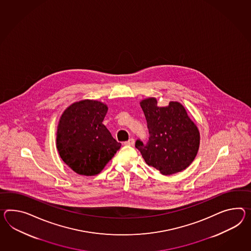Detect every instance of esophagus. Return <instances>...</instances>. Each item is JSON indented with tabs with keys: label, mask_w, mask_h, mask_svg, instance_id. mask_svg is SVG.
I'll return each mask as SVG.
<instances>
[{
	"label": "esophagus",
	"mask_w": 251,
	"mask_h": 251,
	"mask_svg": "<svg viewBox=\"0 0 251 251\" xmlns=\"http://www.w3.org/2000/svg\"><path fill=\"white\" fill-rule=\"evenodd\" d=\"M134 143L135 141L133 138H130L128 141H125V142H124V144H125V145H127V146H133V145H134Z\"/></svg>",
	"instance_id": "34e87169"
}]
</instances>
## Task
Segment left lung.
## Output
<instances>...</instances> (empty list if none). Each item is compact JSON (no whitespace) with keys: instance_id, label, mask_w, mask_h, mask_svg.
Returning <instances> with one entry per match:
<instances>
[{"instance_id":"8db88e82","label":"left lung","mask_w":251,"mask_h":251,"mask_svg":"<svg viewBox=\"0 0 251 251\" xmlns=\"http://www.w3.org/2000/svg\"><path fill=\"white\" fill-rule=\"evenodd\" d=\"M141 107L150 136L146 144L137 140L135 147L148 165L162 175L188 168L200 148V131L183 105L171 101L167 107H158L156 99L148 98L141 100Z\"/></svg>"}]
</instances>
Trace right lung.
<instances>
[{"mask_svg":"<svg viewBox=\"0 0 251 251\" xmlns=\"http://www.w3.org/2000/svg\"><path fill=\"white\" fill-rule=\"evenodd\" d=\"M106 104L83 100L63 111L57 128L56 145L61 159L80 175L94 176L122 146L102 124Z\"/></svg>","mask_w":251,"mask_h":251,"instance_id":"right-lung-1","label":"right lung"}]
</instances>
